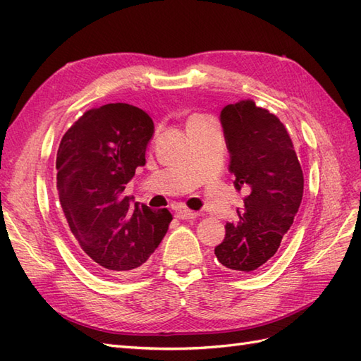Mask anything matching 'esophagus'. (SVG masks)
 Here are the masks:
<instances>
[{"instance_id": "34e87169", "label": "esophagus", "mask_w": 361, "mask_h": 361, "mask_svg": "<svg viewBox=\"0 0 361 361\" xmlns=\"http://www.w3.org/2000/svg\"><path fill=\"white\" fill-rule=\"evenodd\" d=\"M200 214L194 212V211H189V209H180L177 212V216L180 220H192V219H197Z\"/></svg>"}]
</instances>
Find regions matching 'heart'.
<instances>
[{"label": "heart", "mask_w": 361, "mask_h": 361, "mask_svg": "<svg viewBox=\"0 0 361 361\" xmlns=\"http://www.w3.org/2000/svg\"><path fill=\"white\" fill-rule=\"evenodd\" d=\"M195 118H198V116H192V118H190V120H189V121H188V123H190V121H194V120H195Z\"/></svg>", "instance_id": "b5f03b06"}]
</instances>
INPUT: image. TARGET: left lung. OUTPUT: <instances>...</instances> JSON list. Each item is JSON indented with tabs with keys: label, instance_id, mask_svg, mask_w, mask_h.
Masks as SVG:
<instances>
[{
	"label": "left lung",
	"instance_id": "obj_1",
	"mask_svg": "<svg viewBox=\"0 0 361 361\" xmlns=\"http://www.w3.org/2000/svg\"><path fill=\"white\" fill-rule=\"evenodd\" d=\"M226 146L241 192L238 221L226 223L216 259L233 272H250L275 255L303 198V171L284 124L252 99L228 104L221 114Z\"/></svg>",
	"mask_w": 361,
	"mask_h": 361
}]
</instances>
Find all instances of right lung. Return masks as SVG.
Returning <instances> with one entry per match:
<instances>
[{
	"mask_svg": "<svg viewBox=\"0 0 361 361\" xmlns=\"http://www.w3.org/2000/svg\"><path fill=\"white\" fill-rule=\"evenodd\" d=\"M154 121L140 107L111 103L90 109L67 130L56 152V189L67 226L89 266L124 275L146 263L169 229L167 209L130 204L123 192L138 166Z\"/></svg>",
	"mask_w": 361,
	"mask_h": 361,
	"instance_id": "add662e5",
	"label": "right lung"
}]
</instances>
